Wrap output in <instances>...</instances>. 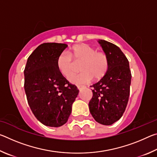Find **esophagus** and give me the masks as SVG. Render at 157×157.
Returning <instances> with one entry per match:
<instances>
[{
    "instance_id": "1",
    "label": "esophagus",
    "mask_w": 157,
    "mask_h": 157,
    "mask_svg": "<svg viewBox=\"0 0 157 157\" xmlns=\"http://www.w3.org/2000/svg\"><path fill=\"white\" fill-rule=\"evenodd\" d=\"M85 86H84V85H79V86H78V89L79 90V91H81L82 89H83L85 88Z\"/></svg>"
}]
</instances>
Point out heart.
<instances>
[{
  "instance_id": "obj_1",
  "label": "heart",
  "mask_w": 157,
  "mask_h": 157,
  "mask_svg": "<svg viewBox=\"0 0 157 157\" xmlns=\"http://www.w3.org/2000/svg\"><path fill=\"white\" fill-rule=\"evenodd\" d=\"M67 53L62 52L59 55L57 61L58 70L66 78H70L73 75V59L82 60L78 75L73 76L71 82L75 84H84L95 79L102 78L109 70V61L107 55L103 52L96 51L94 47L87 44H75Z\"/></svg>"
}]
</instances>
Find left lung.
Returning a JSON list of instances; mask_svg holds the SVG:
<instances>
[{
    "mask_svg": "<svg viewBox=\"0 0 157 157\" xmlns=\"http://www.w3.org/2000/svg\"><path fill=\"white\" fill-rule=\"evenodd\" d=\"M98 43L107 55L109 67L106 75L93 84V97L89 103L95 121L111 125L120 119L128 102L132 74L128 59L119 48L100 39Z\"/></svg>",
    "mask_w": 157,
    "mask_h": 157,
    "instance_id": "obj_1",
    "label": "left lung"
}]
</instances>
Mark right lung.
<instances>
[{
  "label": "right lung",
  "instance_id": "obj_1",
  "mask_svg": "<svg viewBox=\"0 0 157 157\" xmlns=\"http://www.w3.org/2000/svg\"><path fill=\"white\" fill-rule=\"evenodd\" d=\"M68 46L44 43L28 57L24 70V89L28 105L37 120L44 125L62 126L72 111L79 94L58 70L57 58Z\"/></svg>",
  "mask_w": 157,
  "mask_h": 157
}]
</instances>
